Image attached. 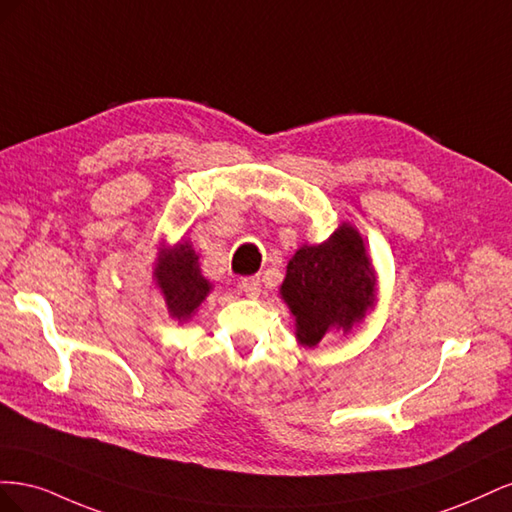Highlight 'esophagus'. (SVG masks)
I'll return each instance as SVG.
<instances>
[{"instance_id": "1", "label": "esophagus", "mask_w": 512, "mask_h": 512, "mask_svg": "<svg viewBox=\"0 0 512 512\" xmlns=\"http://www.w3.org/2000/svg\"><path fill=\"white\" fill-rule=\"evenodd\" d=\"M239 286L245 292V297L256 299L260 294V277H245V280H241Z\"/></svg>"}]
</instances>
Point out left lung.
<instances>
[{"mask_svg": "<svg viewBox=\"0 0 512 512\" xmlns=\"http://www.w3.org/2000/svg\"><path fill=\"white\" fill-rule=\"evenodd\" d=\"M280 297L303 348L350 333L378 303V273L361 232L342 222L327 241L303 243L288 260Z\"/></svg>", "mask_w": 512, "mask_h": 512, "instance_id": "1", "label": "left lung"}]
</instances>
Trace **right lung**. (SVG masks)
Listing matches in <instances>:
<instances>
[{
  "label": "right lung",
  "instance_id": "1",
  "mask_svg": "<svg viewBox=\"0 0 512 512\" xmlns=\"http://www.w3.org/2000/svg\"><path fill=\"white\" fill-rule=\"evenodd\" d=\"M198 258L192 241L183 237L173 245L160 241L153 260L151 280L164 297L168 316L179 324L192 320L213 290V284L200 271Z\"/></svg>",
  "mask_w": 512,
  "mask_h": 512
}]
</instances>
